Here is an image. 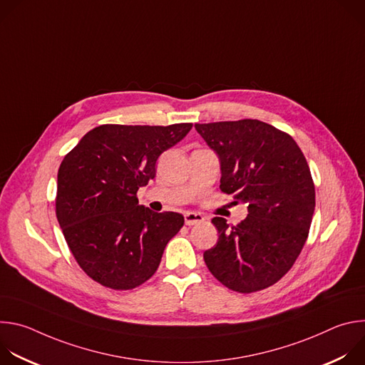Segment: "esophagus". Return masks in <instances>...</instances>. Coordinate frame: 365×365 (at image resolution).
<instances>
[{"label":"esophagus","mask_w":365,"mask_h":365,"mask_svg":"<svg viewBox=\"0 0 365 365\" xmlns=\"http://www.w3.org/2000/svg\"><path fill=\"white\" fill-rule=\"evenodd\" d=\"M205 221V217L199 212H186L185 214V224L186 225H195V224H200Z\"/></svg>","instance_id":"obj_1"}]
</instances>
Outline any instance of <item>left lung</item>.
Masks as SVG:
<instances>
[{
	"mask_svg": "<svg viewBox=\"0 0 365 365\" xmlns=\"http://www.w3.org/2000/svg\"><path fill=\"white\" fill-rule=\"evenodd\" d=\"M220 158L221 190L248 205L238 225L215 217L220 232L203 259L225 287L252 293L277 283L299 257L315 211V185L296 141L258 120L195 124Z\"/></svg>",
	"mask_w": 365,
	"mask_h": 365,
	"instance_id": "8db88e82",
	"label": "left lung"
}]
</instances>
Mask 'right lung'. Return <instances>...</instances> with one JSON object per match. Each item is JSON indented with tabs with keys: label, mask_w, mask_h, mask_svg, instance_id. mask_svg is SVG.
Masks as SVG:
<instances>
[{
	"label": "right lung",
	"mask_w": 365,
	"mask_h": 365,
	"mask_svg": "<svg viewBox=\"0 0 365 365\" xmlns=\"http://www.w3.org/2000/svg\"><path fill=\"white\" fill-rule=\"evenodd\" d=\"M190 128V123L103 124L65 155L58 172L56 217L78 264L96 283L130 290L158 270L185 218L138 205L137 190L154 179L159 155Z\"/></svg>",
	"instance_id": "obj_1"
}]
</instances>
